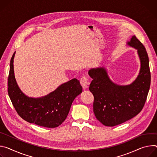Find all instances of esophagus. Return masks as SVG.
Wrapping results in <instances>:
<instances>
[{
  "label": "esophagus",
  "instance_id": "34e87169",
  "mask_svg": "<svg viewBox=\"0 0 157 157\" xmlns=\"http://www.w3.org/2000/svg\"><path fill=\"white\" fill-rule=\"evenodd\" d=\"M80 84H81V85H82V88H83V90L87 89L89 85L90 84V82H89L88 78H86V77H82L81 79H80Z\"/></svg>",
  "mask_w": 157,
  "mask_h": 157
}]
</instances>
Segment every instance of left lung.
I'll return each instance as SVG.
<instances>
[{"mask_svg": "<svg viewBox=\"0 0 157 157\" xmlns=\"http://www.w3.org/2000/svg\"><path fill=\"white\" fill-rule=\"evenodd\" d=\"M127 45L137 50L141 64L138 77L131 84L113 83L103 67L91 68L88 72L92 78L89 90L94 97V112L105 126L121 124L138 115L145 105L150 89L151 75L145 47L135 36Z\"/></svg>", "mask_w": 157, "mask_h": 157, "instance_id": "1", "label": "left lung"}]
</instances>
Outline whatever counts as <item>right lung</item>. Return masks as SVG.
<instances>
[{
    "label": "right lung",
    "mask_w": 157,
    "mask_h": 157,
    "mask_svg": "<svg viewBox=\"0 0 157 157\" xmlns=\"http://www.w3.org/2000/svg\"><path fill=\"white\" fill-rule=\"evenodd\" d=\"M13 53L10 63L8 94L16 112L25 121L47 127L56 128L67 118L75 97L82 92L79 80L74 78L40 98L25 95L17 85L13 71Z\"/></svg>",
    "instance_id": "right-lung-1"
}]
</instances>
